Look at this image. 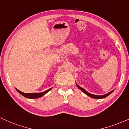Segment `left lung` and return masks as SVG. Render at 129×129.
Masks as SVG:
<instances>
[{
    "label": "left lung",
    "instance_id": "obj_1",
    "mask_svg": "<svg viewBox=\"0 0 129 129\" xmlns=\"http://www.w3.org/2000/svg\"><path fill=\"white\" fill-rule=\"evenodd\" d=\"M76 85H77V87L79 88L81 91H83L84 93L85 94H86L88 96L91 97V98H94V99H102V98H106V97H107L108 96H109V95L111 93H112V92L113 91H113H110V92H108V93L106 94L102 95V96H98V95H94V94H92L89 93V92H88V91H86L85 90V89H83V88H82V87H80V86H79V85H78L77 83H76Z\"/></svg>",
    "mask_w": 129,
    "mask_h": 129
}]
</instances>
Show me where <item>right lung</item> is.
<instances>
[{
    "instance_id": "add662e5",
    "label": "right lung",
    "mask_w": 129,
    "mask_h": 129,
    "mask_svg": "<svg viewBox=\"0 0 129 129\" xmlns=\"http://www.w3.org/2000/svg\"><path fill=\"white\" fill-rule=\"evenodd\" d=\"M51 89L52 88H50V89H47V90L43 92H38V93H24V92L20 91L18 90V89H16L17 90V91H18L20 94H21L23 96L25 97V98H29V99H37V98H41V97L43 96L44 95H45L47 93V92H49Z\"/></svg>"
}]
</instances>
